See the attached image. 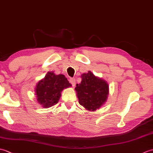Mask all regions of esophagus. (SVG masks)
Wrapping results in <instances>:
<instances>
[{
  "label": "esophagus",
  "mask_w": 153,
  "mask_h": 153,
  "mask_svg": "<svg viewBox=\"0 0 153 153\" xmlns=\"http://www.w3.org/2000/svg\"><path fill=\"white\" fill-rule=\"evenodd\" d=\"M70 82L71 83V85H72L73 87H74L75 85H76V79H75L74 78H70Z\"/></svg>",
  "instance_id": "1"
}]
</instances>
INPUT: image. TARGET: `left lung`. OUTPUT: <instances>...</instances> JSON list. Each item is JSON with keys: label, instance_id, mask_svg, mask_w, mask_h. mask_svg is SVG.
<instances>
[{"label": "left lung", "instance_id": "left-lung-1", "mask_svg": "<svg viewBox=\"0 0 153 153\" xmlns=\"http://www.w3.org/2000/svg\"><path fill=\"white\" fill-rule=\"evenodd\" d=\"M81 77L82 82L75 88L79 103L87 110L95 111L106 102L109 94L108 84L91 71L82 74Z\"/></svg>", "mask_w": 153, "mask_h": 153}]
</instances>
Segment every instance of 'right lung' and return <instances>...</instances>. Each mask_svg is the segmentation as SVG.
<instances>
[{
    "label": "right lung",
    "mask_w": 153,
    "mask_h": 153,
    "mask_svg": "<svg viewBox=\"0 0 153 153\" xmlns=\"http://www.w3.org/2000/svg\"><path fill=\"white\" fill-rule=\"evenodd\" d=\"M70 87L71 85L64 75H56L54 71H48L44 78L37 83L35 95L43 108H49L59 101L61 92Z\"/></svg>",
    "instance_id": "obj_1"
}]
</instances>
